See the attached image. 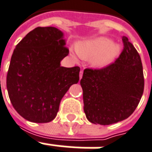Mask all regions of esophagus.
<instances>
[{"instance_id": "1", "label": "esophagus", "mask_w": 152, "mask_h": 152, "mask_svg": "<svg viewBox=\"0 0 152 152\" xmlns=\"http://www.w3.org/2000/svg\"><path fill=\"white\" fill-rule=\"evenodd\" d=\"M83 72H84L83 70H81V71L80 72V79L82 78V76H83Z\"/></svg>"}]
</instances>
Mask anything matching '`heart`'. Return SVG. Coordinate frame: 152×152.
Here are the masks:
<instances>
[{
	"label": "heart",
	"mask_w": 152,
	"mask_h": 152,
	"mask_svg": "<svg viewBox=\"0 0 152 152\" xmlns=\"http://www.w3.org/2000/svg\"><path fill=\"white\" fill-rule=\"evenodd\" d=\"M120 51L117 45H112V40L106 37H99L95 40L80 44L76 50L70 51V56L74 61L80 56L83 59L96 57L93 59V64L97 67L106 65L114 59Z\"/></svg>",
	"instance_id": "b5f03b06"
}]
</instances>
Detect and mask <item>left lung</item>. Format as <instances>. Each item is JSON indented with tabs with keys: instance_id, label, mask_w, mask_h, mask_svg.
<instances>
[{
	"instance_id": "1",
	"label": "left lung",
	"mask_w": 152,
	"mask_h": 152,
	"mask_svg": "<svg viewBox=\"0 0 152 152\" xmlns=\"http://www.w3.org/2000/svg\"><path fill=\"white\" fill-rule=\"evenodd\" d=\"M119 57L102 68H85L80 85L84 111L92 124H113L132 114L144 89L140 56L126 37Z\"/></svg>"
}]
</instances>
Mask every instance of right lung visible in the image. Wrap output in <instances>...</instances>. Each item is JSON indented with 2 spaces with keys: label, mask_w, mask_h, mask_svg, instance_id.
I'll list each match as a JSON object with an SVG mask.
<instances>
[{
  "label": "right lung",
  "mask_w": 152,
  "mask_h": 152,
  "mask_svg": "<svg viewBox=\"0 0 152 152\" xmlns=\"http://www.w3.org/2000/svg\"><path fill=\"white\" fill-rule=\"evenodd\" d=\"M68 53L63 32L54 27L36 28L17 45L6 85L12 106L25 120L48 123L55 119L61 99L80 80V67L61 66Z\"/></svg>",
  "instance_id": "obj_1"
}]
</instances>
